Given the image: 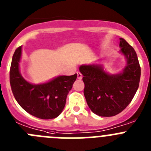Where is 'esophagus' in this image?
Listing matches in <instances>:
<instances>
[{
  "label": "esophagus",
  "instance_id": "1",
  "mask_svg": "<svg viewBox=\"0 0 151 151\" xmlns=\"http://www.w3.org/2000/svg\"><path fill=\"white\" fill-rule=\"evenodd\" d=\"M77 78H78V79H81L82 78V74L81 73H79V72L77 73Z\"/></svg>",
  "mask_w": 151,
  "mask_h": 151
}]
</instances>
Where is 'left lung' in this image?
I'll use <instances>...</instances> for the list:
<instances>
[{
  "label": "left lung",
  "mask_w": 151,
  "mask_h": 151,
  "mask_svg": "<svg viewBox=\"0 0 151 151\" xmlns=\"http://www.w3.org/2000/svg\"><path fill=\"white\" fill-rule=\"evenodd\" d=\"M119 40L120 51L127 59L122 73L108 74L99 64L79 67L84 76V94L87 104L100 116L109 117L121 113L131 102L139 85L141 67L136 51L125 40Z\"/></svg>",
  "instance_id": "left-lung-1"
}]
</instances>
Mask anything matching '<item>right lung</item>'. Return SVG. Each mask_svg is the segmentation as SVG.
Masks as SVG:
<instances>
[{"label":"right lung","mask_w":151,"mask_h":151,"mask_svg":"<svg viewBox=\"0 0 151 151\" xmlns=\"http://www.w3.org/2000/svg\"><path fill=\"white\" fill-rule=\"evenodd\" d=\"M21 57V46L15 50L10 67L9 81L14 97L29 114L41 119H55L65 106L67 94L76 80L77 74L61 76L44 84H30L20 73Z\"/></svg>","instance_id":"add662e5"}]
</instances>
